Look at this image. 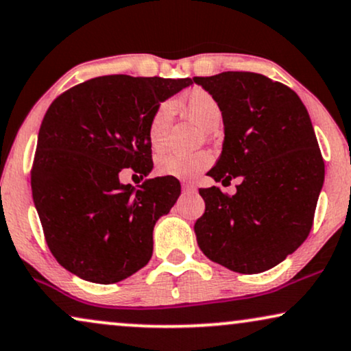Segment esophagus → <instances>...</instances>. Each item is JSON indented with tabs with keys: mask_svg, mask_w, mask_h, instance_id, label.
<instances>
[{
	"mask_svg": "<svg viewBox=\"0 0 351 351\" xmlns=\"http://www.w3.org/2000/svg\"><path fill=\"white\" fill-rule=\"evenodd\" d=\"M182 189H184V191H190V193H195L196 185L193 184V182H184V184H182Z\"/></svg>",
	"mask_w": 351,
	"mask_h": 351,
	"instance_id": "1",
	"label": "esophagus"
}]
</instances>
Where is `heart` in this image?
<instances>
[{
	"mask_svg": "<svg viewBox=\"0 0 351 351\" xmlns=\"http://www.w3.org/2000/svg\"><path fill=\"white\" fill-rule=\"evenodd\" d=\"M184 105L190 118H193L201 128L214 129L219 126L222 119V110L217 100L208 90L195 88L185 95ZM174 114V104L171 100H165L158 105L153 112L150 123H148V142L153 150H160L165 145L167 129ZM213 162V156L208 152L191 153H165L158 158L156 171L161 176L176 177V179H195L199 172H203Z\"/></svg>",
	"mask_w": 351,
	"mask_h": 351,
	"instance_id": "b5f03b06",
	"label": "heart"
}]
</instances>
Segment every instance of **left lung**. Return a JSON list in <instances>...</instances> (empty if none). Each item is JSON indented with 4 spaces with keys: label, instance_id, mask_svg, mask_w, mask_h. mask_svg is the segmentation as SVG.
<instances>
[{
    "label": "left lung",
    "instance_id": "8db88e82",
    "mask_svg": "<svg viewBox=\"0 0 351 351\" xmlns=\"http://www.w3.org/2000/svg\"><path fill=\"white\" fill-rule=\"evenodd\" d=\"M220 105L223 145L208 172L215 182L241 179L237 193L201 189L195 223L204 256L238 273L270 270L308 237L324 161L311 119L294 90L251 71L195 76Z\"/></svg>",
    "mask_w": 351,
    "mask_h": 351
}]
</instances>
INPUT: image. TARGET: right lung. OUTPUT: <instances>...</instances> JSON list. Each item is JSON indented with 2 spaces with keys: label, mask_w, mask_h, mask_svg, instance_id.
<instances>
[{
  "label": "right lung",
  "mask_w": 351,
  "mask_h": 351,
  "mask_svg": "<svg viewBox=\"0 0 351 351\" xmlns=\"http://www.w3.org/2000/svg\"><path fill=\"white\" fill-rule=\"evenodd\" d=\"M190 78L99 76L59 95L38 134L32 193L46 243L81 280L112 285L145 267L153 228L180 196L176 177L121 184L153 169L148 123Z\"/></svg>",
  "instance_id": "1"
}]
</instances>
